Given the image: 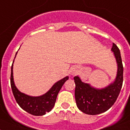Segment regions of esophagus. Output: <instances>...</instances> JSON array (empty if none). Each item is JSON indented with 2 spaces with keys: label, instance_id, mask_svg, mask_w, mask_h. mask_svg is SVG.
<instances>
[{
  "label": "esophagus",
  "instance_id": "esophagus-1",
  "mask_svg": "<svg viewBox=\"0 0 130 130\" xmlns=\"http://www.w3.org/2000/svg\"><path fill=\"white\" fill-rule=\"evenodd\" d=\"M70 73H71V74L72 75V76H73V75H76V74L77 73V69H76V68H74V67L72 68L71 70V71H70Z\"/></svg>",
  "mask_w": 130,
  "mask_h": 130
}]
</instances>
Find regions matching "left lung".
<instances>
[{
  "label": "left lung",
  "mask_w": 130,
  "mask_h": 130,
  "mask_svg": "<svg viewBox=\"0 0 130 130\" xmlns=\"http://www.w3.org/2000/svg\"><path fill=\"white\" fill-rule=\"evenodd\" d=\"M111 51L117 63V76L114 82L101 89L83 83L78 76L74 77L76 88L75 99L77 108L88 115L100 114L107 111L117 100L123 82V65L118 47L113 43Z\"/></svg>",
  "instance_id": "1"
}]
</instances>
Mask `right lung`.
Here are the masks:
<instances>
[{
  "label": "right lung",
  "instance_id": "obj_1",
  "mask_svg": "<svg viewBox=\"0 0 130 130\" xmlns=\"http://www.w3.org/2000/svg\"><path fill=\"white\" fill-rule=\"evenodd\" d=\"M13 74V64H12L10 78L11 87L16 101L23 110L28 112L30 114L35 116H43L45 114L46 112L50 111L53 108L59 90L65 82L69 79V77L67 76L56 82L45 94L40 96L33 97L22 93L17 89L14 85Z\"/></svg>",
  "mask_w": 130,
  "mask_h": 130
}]
</instances>
